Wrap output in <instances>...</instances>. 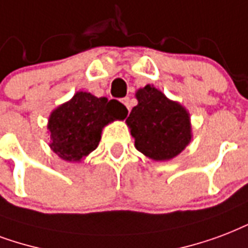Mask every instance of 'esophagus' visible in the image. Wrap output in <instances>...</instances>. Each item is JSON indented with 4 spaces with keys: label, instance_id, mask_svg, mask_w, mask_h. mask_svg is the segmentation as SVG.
Instances as JSON below:
<instances>
[{
    "label": "esophagus",
    "instance_id": "1",
    "mask_svg": "<svg viewBox=\"0 0 248 248\" xmlns=\"http://www.w3.org/2000/svg\"><path fill=\"white\" fill-rule=\"evenodd\" d=\"M122 103H124V105H126V108H127L128 110L131 109V100L128 99V97H124V99L122 100Z\"/></svg>",
    "mask_w": 248,
    "mask_h": 248
}]
</instances>
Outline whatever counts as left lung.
I'll use <instances>...</instances> for the list:
<instances>
[{
  "instance_id": "left-lung-1",
  "label": "left lung",
  "mask_w": 248,
  "mask_h": 248,
  "mask_svg": "<svg viewBox=\"0 0 248 248\" xmlns=\"http://www.w3.org/2000/svg\"><path fill=\"white\" fill-rule=\"evenodd\" d=\"M135 97L138 105L126 120L135 148L154 161L177 157L192 139L188 110L168 99L154 84L139 88Z\"/></svg>"
}]
</instances>
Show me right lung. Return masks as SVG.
Returning <instances> with one entry per match:
<instances>
[{"instance_id": "1", "label": "right lung", "mask_w": 248, "mask_h": 248, "mask_svg": "<svg viewBox=\"0 0 248 248\" xmlns=\"http://www.w3.org/2000/svg\"><path fill=\"white\" fill-rule=\"evenodd\" d=\"M127 109L117 100L79 91L57 107L48 120L49 147L62 160L80 162L97 148L107 124L124 121Z\"/></svg>"}]
</instances>
